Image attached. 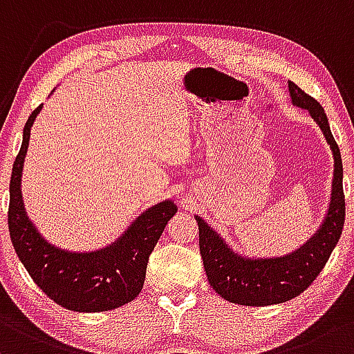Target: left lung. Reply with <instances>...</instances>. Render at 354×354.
<instances>
[{"label": "left lung", "mask_w": 354, "mask_h": 354, "mask_svg": "<svg viewBox=\"0 0 354 354\" xmlns=\"http://www.w3.org/2000/svg\"><path fill=\"white\" fill-rule=\"evenodd\" d=\"M291 103L308 110L309 117L326 138L333 153V180L329 204L319 227L296 251L274 257H249L234 251L201 216H194L198 225V248L204 261L209 284L229 303L244 306L281 304L306 291L323 271L336 248L344 224L343 162L323 106L304 93L296 83L288 82Z\"/></svg>", "instance_id": "obj_1"}]
</instances>
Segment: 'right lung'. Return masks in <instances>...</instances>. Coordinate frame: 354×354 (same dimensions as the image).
Here are the masks:
<instances>
[{
    "label": "right lung",
    "instance_id": "1",
    "mask_svg": "<svg viewBox=\"0 0 354 354\" xmlns=\"http://www.w3.org/2000/svg\"><path fill=\"white\" fill-rule=\"evenodd\" d=\"M41 109L39 105L28 118L11 172L8 227L13 248L31 279L62 308L77 313L120 308L144 288L150 252L177 212V205L172 198L158 202L144 210L113 242L95 251H66L51 244L28 217L21 194L30 132Z\"/></svg>",
    "mask_w": 354,
    "mask_h": 354
}]
</instances>
